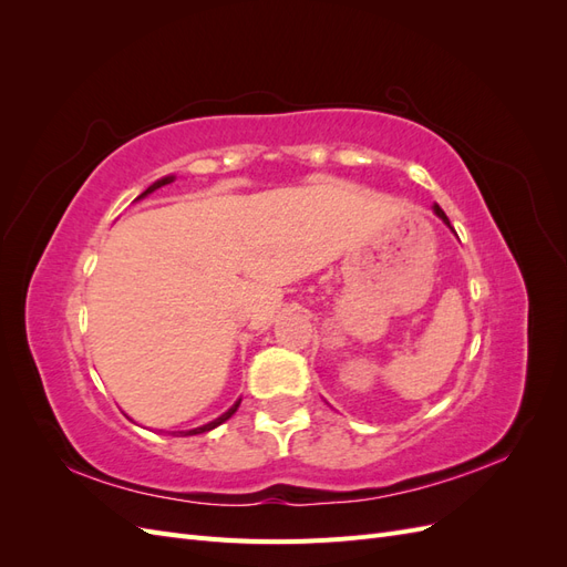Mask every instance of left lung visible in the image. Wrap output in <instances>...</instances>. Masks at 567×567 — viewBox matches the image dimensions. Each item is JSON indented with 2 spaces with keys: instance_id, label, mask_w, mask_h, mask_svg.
<instances>
[{
  "instance_id": "1",
  "label": "left lung",
  "mask_w": 567,
  "mask_h": 567,
  "mask_svg": "<svg viewBox=\"0 0 567 567\" xmlns=\"http://www.w3.org/2000/svg\"><path fill=\"white\" fill-rule=\"evenodd\" d=\"M433 210H435V215H437V217H440V219L444 221V225H447V227H452V225H450V217H447V215H444V210L440 208V205H433Z\"/></svg>"
}]
</instances>
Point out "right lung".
I'll use <instances>...</instances> for the list:
<instances>
[{
	"mask_svg": "<svg viewBox=\"0 0 567 567\" xmlns=\"http://www.w3.org/2000/svg\"><path fill=\"white\" fill-rule=\"evenodd\" d=\"M169 182H175V177H163V179H158V182H153L140 198L148 196L151 192H156V188H161V186H165V184H169ZM140 198H136V200H140ZM238 404H241V400H238L229 411H225V414H221L219 419H215V421H210V423H205V425H200V427H194V431H186V433H182V435H200V433H208V431H213V427H217L219 423H225L227 419H231V416H234V411L238 409Z\"/></svg>",
	"mask_w": 567,
	"mask_h": 567,
	"instance_id": "obj_1",
	"label": "right lung"
}]
</instances>
